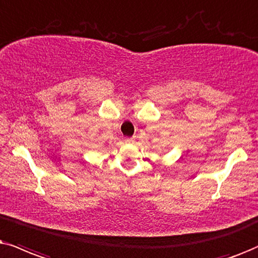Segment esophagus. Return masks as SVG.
<instances>
[{"instance_id":"34e87169","label":"esophagus","mask_w":258,"mask_h":258,"mask_svg":"<svg viewBox=\"0 0 258 258\" xmlns=\"http://www.w3.org/2000/svg\"><path fill=\"white\" fill-rule=\"evenodd\" d=\"M125 142L126 144H134L135 139L134 138H125Z\"/></svg>"}]
</instances>
